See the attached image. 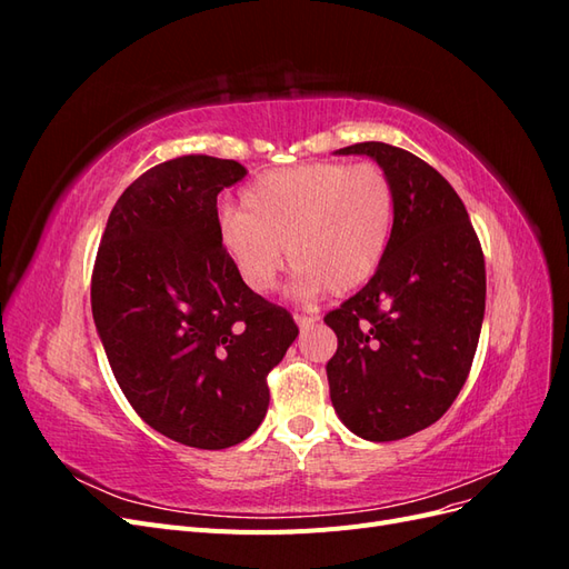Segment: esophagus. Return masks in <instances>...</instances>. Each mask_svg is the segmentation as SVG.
<instances>
[{"instance_id":"esophagus-1","label":"esophagus","mask_w":569,"mask_h":569,"mask_svg":"<svg viewBox=\"0 0 569 569\" xmlns=\"http://www.w3.org/2000/svg\"><path fill=\"white\" fill-rule=\"evenodd\" d=\"M295 322L299 325V330H308V327L316 325V318H308V316H295Z\"/></svg>"}]
</instances>
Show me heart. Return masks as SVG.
<instances>
[{"instance_id":"b5f03b06","label":"heart","mask_w":569,"mask_h":569,"mask_svg":"<svg viewBox=\"0 0 569 569\" xmlns=\"http://www.w3.org/2000/svg\"><path fill=\"white\" fill-rule=\"evenodd\" d=\"M244 211L216 216L218 242L253 295L270 291L284 249L303 295H351L382 266L393 230V187L375 163H301L258 176Z\"/></svg>"}]
</instances>
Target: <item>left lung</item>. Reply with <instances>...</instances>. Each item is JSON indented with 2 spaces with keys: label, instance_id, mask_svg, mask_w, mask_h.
I'll return each mask as SVG.
<instances>
[{
  "label": "left lung",
  "instance_id": "1",
  "mask_svg": "<svg viewBox=\"0 0 569 569\" xmlns=\"http://www.w3.org/2000/svg\"><path fill=\"white\" fill-rule=\"evenodd\" d=\"M370 157L393 187V230L370 282L325 322L339 420L368 441L435 425L460 393L485 320V253L456 189L416 153L385 142L337 149Z\"/></svg>",
  "mask_w": 569,
  "mask_h": 569
}]
</instances>
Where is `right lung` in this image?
<instances>
[{
    "instance_id": "1",
    "label": "right lung",
    "mask_w": 569,
    "mask_h": 569,
    "mask_svg": "<svg viewBox=\"0 0 569 569\" xmlns=\"http://www.w3.org/2000/svg\"><path fill=\"white\" fill-rule=\"evenodd\" d=\"M247 176L230 159L180 157L137 178L107 220L92 316L126 399L192 449L249 439L270 403L266 377L299 327L237 278L216 232L218 194Z\"/></svg>"
}]
</instances>
